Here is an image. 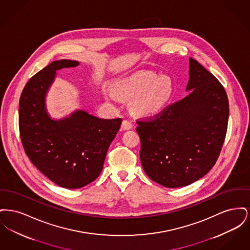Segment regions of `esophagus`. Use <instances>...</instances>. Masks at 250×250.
<instances>
[{"label":"esophagus","instance_id":"34e87169","mask_svg":"<svg viewBox=\"0 0 250 250\" xmlns=\"http://www.w3.org/2000/svg\"><path fill=\"white\" fill-rule=\"evenodd\" d=\"M133 127V125L131 124V122H129L128 120H124L123 123H122V129L124 130H129Z\"/></svg>","mask_w":250,"mask_h":250}]
</instances>
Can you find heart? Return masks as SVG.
Masks as SVG:
<instances>
[{
	"mask_svg": "<svg viewBox=\"0 0 250 250\" xmlns=\"http://www.w3.org/2000/svg\"><path fill=\"white\" fill-rule=\"evenodd\" d=\"M171 82L155 73H137L114 85V93L123 99L130 100L132 109L142 116H153L166 106L171 95ZM107 99L113 95L105 93Z\"/></svg>",
	"mask_w": 250,
	"mask_h": 250,
	"instance_id": "1",
	"label": "heart"
}]
</instances>
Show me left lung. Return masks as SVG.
<instances>
[{"mask_svg":"<svg viewBox=\"0 0 250 250\" xmlns=\"http://www.w3.org/2000/svg\"><path fill=\"white\" fill-rule=\"evenodd\" d=\"M189 94L155 119L138 122L141 161L148 177L176 188L214 167L226 137L229 100L213 74L189 58Z\"/></svg>","mask_w":250,"mask_h":250,"instance_id":"1","label":"left lung"}]
</instances>
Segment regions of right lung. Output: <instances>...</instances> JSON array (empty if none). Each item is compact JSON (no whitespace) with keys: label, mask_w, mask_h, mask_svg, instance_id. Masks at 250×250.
<instances>
[{"label":"right lung","mask_w":250,"mask_h":250,"mask_svg":"<svg viewBox=\"0 0 250 250\" xmlns=\"http://www.w3.org/2000/svg\"><path fill=\"white\" fill-rule=\"evenodd\" d=\"M80 64L73 60L49 63L26 83L20 99V134L26 155L50 181L62 188H83L99 176L108 147L122 119H101L77 109L52 119L46 96L57 70Z\"/></svg>","instance_id":"1"}]
</instances>
